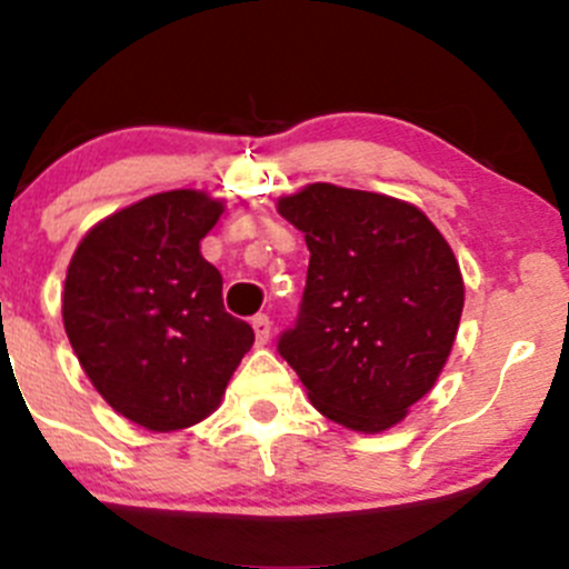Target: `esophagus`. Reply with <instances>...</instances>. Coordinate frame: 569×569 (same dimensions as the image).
<instances>
[{"instance_id":"34e87169","label":"esophagus","mask_w":569,"mask_h":569,"mask_svg":"<svg viewBox=\"0 0 569 569\" xmlns=\"http://www.w3.org/2000/svg\"><path fill=\"white\" fill-rule=\"evenodd\" d=\"M252 330H256V343L258 347H263V343L269 341V336H272V321H269L267 313L252 317Z\"/></svg>"}]
</instances>
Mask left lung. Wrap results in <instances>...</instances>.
Returning a JSON list of instances; mask_svg holds the SVG:
<instances>
[{
	"mask_svg": "<svg viewBox=\"0 0 569 569\" xmlns=\"http://www.w3.org/2000/svg\"><path fill=\"white\" fill-rule=\"evenodd\" d=\"M311 250L300 317L278 352L321 416L386 432L438 382L465 283L421 209L380 192L308 183L278 200Z\"/></svg>",
	"mask_w": 569,
	"mask_h": 569,
	"instance_id": "1",
	"label": "left lung"
}]
</instances>
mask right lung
Masks as SVG:
<instances>
[{
    "mask_svg": "<svg viewBox=\"0 0 569 569\" xmlns=\"http://www.w3.org/2000/svg\"><path fill=\"white\" fill-rule=\"evenodd\" d=\"M222 209L198 189L151 194L96 222L68 263V341L107 405L151 432L211 416L256 341L200 256Z\"/></svg>",
    "mask_w": 569,
    "mask_h": 569,
    "instance_id": "1",
    "label": "right lung"
}]
</instances>
